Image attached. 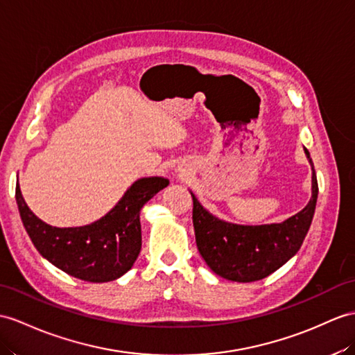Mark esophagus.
Listing matches in <instances>:
<instances>
[{"label":"esophagus","instance_id":"obj_1","mask_svg":"<svg viewBox=\"0 0 355 355\" xmlns=\"http://www.w3.org/2000/svg\"><path fill=\"white\" fill-rule=\"evenodd\" d=\"M175 173H176V175H178L179 178H184V176H185V170L180 168V167H178V168L175 170Z\"/></svg>","mask_w":355,"mask_h":355}]
</instances>
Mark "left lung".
Instances as JSON below:
<instances>
[{
	"mask_svg": "<svg viewBox=\"0 0 355 355\" xmlns=\"http://www.w3.org/2000/svg\"><path fill=\"white\" fill-rule=\"evenodd\" d=\"M312 197L304 209L282 223L245 226L220 220L193 197V224L198 253L220 277L248 283L262 280L297 254L312 224L318 200V180L312 158Z\"/></svg>",
	"mask_w": 355,
	"mask_h": 355,
	"instance_id": "1",
	"label": "left lung"
}]
</instances>
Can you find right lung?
I'll return each instance as SVG.
<instances>
[{
    "instance_id": "1",
    "label": "right lung",
    "mask_w": 355,
    "mask_h": 355,
    "mask_svg": "<svg viewBox=\"0 0 355 355\" xmlns=\"http://www.w3.org/2000/svg\"><path fill=\"white\" fill-rule=\"evenodd\" d=\"M168 185L161 176L141 178L102 218L87 226L54 227L42 221L25 203L19 182L16 203L25 230L48 262L72 277L105 283L131 270L141 250V207Z\"/></svg>"
}]
</instances>
